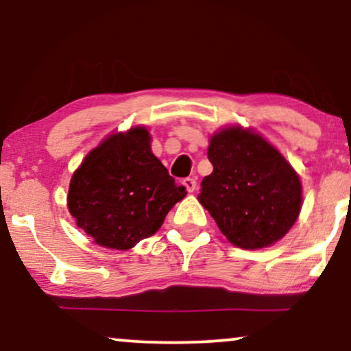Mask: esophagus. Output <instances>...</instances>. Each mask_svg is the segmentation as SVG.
Returning a JSON list of instances; mask_svg holds the SVG:
<instances>
[{
  "instance_id": "obj_1",
  "label": "esophagus",
  "mask_w": 351,
  "mask_h": 351,
  "mask_svg": "<svg viewBox=\"0 0 351 351\" xmlns=\"http://www.w3.org/2000/svg\"><path fill=\"white\" fill-rule=\"evenodd\" d=\"M183 184H184V188H186L188 193H195L196 188H198V184H196L195 178H184Z\"/></svg>"
}]
</instances>
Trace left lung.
<instances>
[{"label":"left lung","mask_w":351,"mask_h":351,"mask_svg":"<svg viewBox=\"0 0 351 351\" xmlns=\"http://www.w3.org/2000/svg\"><path fill=\"white\" fill-rule=\"evenodd\" d=\"M213 173L198 201L236 247L276 244L295 224L302 183L285 156L252 128L228 125L209 138Z\"/></svg>","instance_id":"obj_1"}]
</instances>
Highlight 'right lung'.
I'll list each match as a JSON object with an SVG mask.
<instances>
[{"label": "right lung", "mask_w": 351, "mask_h": 351, "mask_svg": "<svg viewBox=\"0 0 351 351\" xmlns=\"http://www.w3.org/2000/svg\"><path fill=\"white\" fill-rule=\"evenodd\" d=\"M184 196L153 155L150 132L135 125L87 153L71 178L67 208L95 244L127 251L155 234Z\"/></svg>", "instance_id": "add662e5"}]
</instances>
